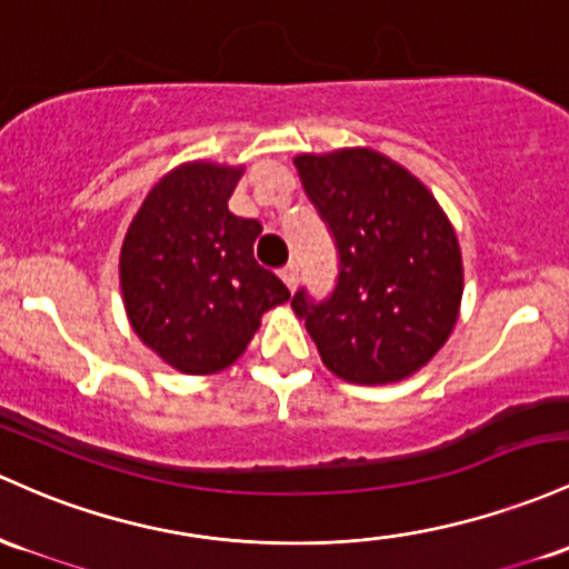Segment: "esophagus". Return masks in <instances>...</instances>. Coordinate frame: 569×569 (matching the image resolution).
<instances>
[{
  "label": "esophagus",
  "mask_w": 569,
  "mask_h": 569,
  "mask_svg": "<svg viewBox=\"0 0 569 569\" xmlns=\"http://www.w3.org/2000/svg\"><path fill=\"white\" fill-rule=\"evenodd\" d=\"M280 280L289 286V291H295L297 283H299V267L297 264H286L283 270H280Z\"/></svg>",
  "instance_id": "1"
}]
</instances>
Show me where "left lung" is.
Here are the masks:
<instances>
[{
	"mask_svg": "<svg viewBox=\"0 0 569 569\" xmlns=\"http://www.w3.org/2000/svg\"><path fill=\"white\" fill-rule=\"evenodd\" d=\"M310 202L340 253L332 297L291 299L327 370L348 383L410 378L446 346L459 318L465 267L432 191L372 148L299 153Z\"/></svg>",
	"mask_w": 569,
	"mask_h": 569,
	"instance_id": "1",
	"label": "left lung"
}]
</instances>
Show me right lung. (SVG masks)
<instances>
[{
	"instance_id": "obj_1",
	"label": "right lung",
	"mask_w": 569,
	"mask_h": 569,
	"mask_svg": "<svg viewBox=\"0 0 569 569\" xmlns=\"http://www.w3.org/2000/svg\"><path fill=\"white\" fill-rule=\"evenodd\" d=\"M242 167L186 161L148 191L123 237L118 278L142 346L183 376L240 359L261 316L289 299L253 259L256 218L229 213Z\"/></svg>"
}]
</instances>
